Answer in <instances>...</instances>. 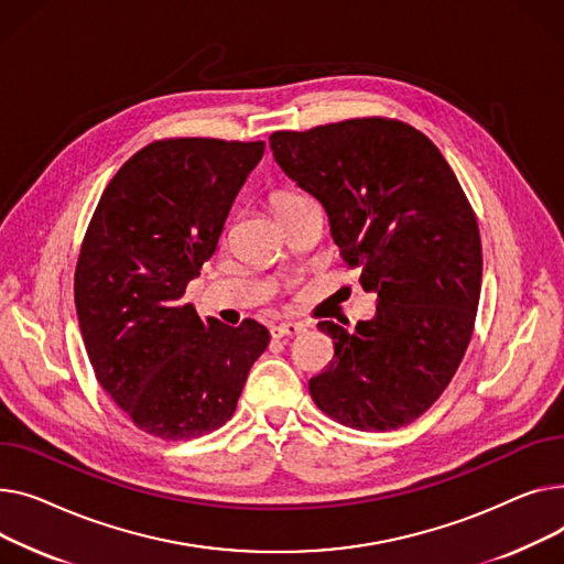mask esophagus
Segmentation results:
<instances>
[{"instance_id": "34e87169", "label": "esophagus", "mask_w": 564, "mask_h": 564, "mask_svg": "<svg viewBox=\"0 0 564 564\" xmlns=\"http://www.w3.org/2000/svg\"><path fill=\"white\" fill-rule=\"evenodd\" d=\"M303 329H305V325H303V323H278V325H273V327H271V335H273V339L295 337V335H301Z\"/></svg>"}]
</instances>
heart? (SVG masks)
Instances as JSON below:
<instances>
[{"instance_id": "b5f03b06", "label": "heart", "mask_w": 564, "mask_h": 564, "mask_svg": "<svg viewBox=\"0 0 564 564\" xmlns=\"http://www.w3.org/2000/svg\"><path fill=\"white\" fill-rule=\"evenodd\" d=\"M307 200H310V197L303 195V193L278 191V193L271 195V207H273V214H275V216H282L284 212H289V209H293V207H297V205H303V203H307Z\"/></svg>"}]
</instances>
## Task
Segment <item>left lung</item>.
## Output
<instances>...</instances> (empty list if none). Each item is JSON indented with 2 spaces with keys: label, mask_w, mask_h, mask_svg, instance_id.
<instances>
[{
  "label": "left lung",
  "mask_w": 564,
  "mask_h": 564,
  "mask_svg": "<svg viewBox=\"0 0 564 564\" xmlns=\"http://www.w3.org/2000/svg\"><path fill=\"white\" fill-rule=\"evenodd\" d=\"M269 141L378 295L376 316L355 333L318 323L335 357L310 380L312 399L348 427H403L444 393L471 341L482 282L476 214L437 145L403 120L350 118Z\"/></svg>",
  "instance_id": "8db88e82"
}]
</instances>
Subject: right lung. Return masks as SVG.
<instances>
[{"mask_svg":"<svg viewBox=\"0 0 564 564\" xmlns=\"http://www.w3.org/2000/svg\"><path fill=\"white\" fill-rule=\"evenodd\" d=\"M263 141L161 139L127 159L95 207L75 305L97 382L143 433L195 440L225 425L271 335L203 321L186 284L216 252Z\"/></svg>","mask_w":564,"mask_h":564,"instance_id":"right-lung-1","label":"right lung"}]
</instances>
